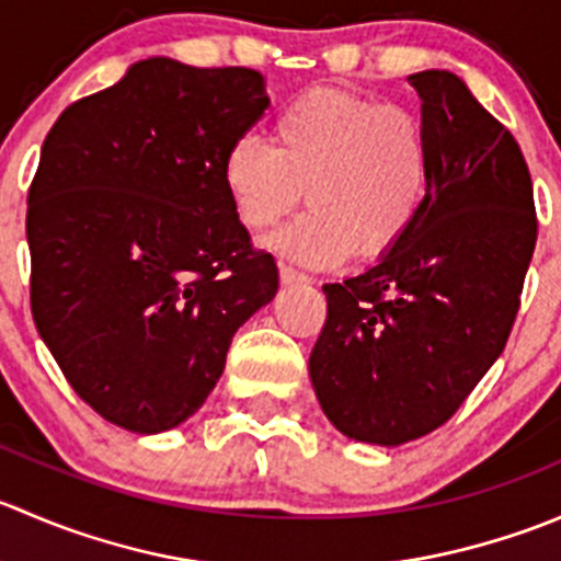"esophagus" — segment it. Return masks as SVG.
Masks as SVG:
<instances>
[{"label": "esophagus", "mask_w": 561, "mask_h": 561, "mask_svg": "<svg viewBox=\"0 0 561 561\" xmlns=\"http://www.w3.org/2000/svg\"><path fill=\"white\" fill-rule=\"evenodd\" d=\"M279 279H282V285H307L309 276H304L301 271H296V268H290V265L282 263L279 265Z\"/></svg>", "instance_id": "esophagus-1"}]
</instances>
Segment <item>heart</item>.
I'll return each instance as SVG.
<instances>
[{"instance_id":"1","label":"heart","mask_w":561,"mask_h":561,"mask_svg":"<svg viewBox=\"0 0 561 561\" xmlns=\"http://www.w3.org/2000/svg\"><path fill=\"white\" fill-rule=\"evenodd\" d=\"M222 184L252 233L304 201L312 211L274 236L282 257L331 268L350 254L371 263L412 233L432 186V144L421 118L347 89H309L282 107L268 146L236 140Z\"/></svg>"}]
</instances>
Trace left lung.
<instances>
[{"label": "left lung", "mask_w": 561, "mask_h": 561, "mask_svg": "<svg viewBox=\"0 0 561 561\" xmlns=\"http://www.w3.org/2000/svg\"><path fill=\"white\" fill-rule=\"evenodd\" d=\"M432 144L412 233L364 274L322 285L309 377L328 421L396 448L443 426L505 350L537 241L516 138L448 70L407 78Z\"/></svg>", "instance_id": "1"}]
</instances>
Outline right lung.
<instances>
[{
	"label": "right lung",
	"mask_w": 561,
	"mask_h": 561,
	"mask_svg": "<svg viewBox=\"0 0 561 561\" xmlns=\"http://www.w3.org/2000/svg\"><path fill=\"white\" fill-rule=\"evenodd\" d=\"M249 67L135 61L65 107L30 186L32 317L72 390L135 434L195 415L279 271L222 160L268 107Z\"/></svg>",
	"instance_id": "right-lung-1"
}]
</instances>
